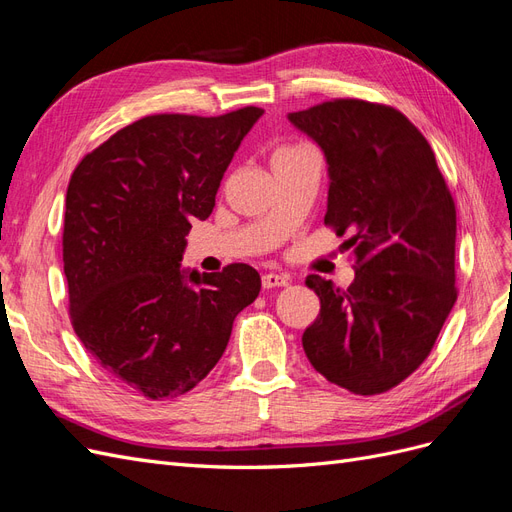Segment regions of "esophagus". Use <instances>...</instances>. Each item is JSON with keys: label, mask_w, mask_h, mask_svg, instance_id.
Wrapping results in <instances>:
<instances>
[{"label": "esophagus", "mask_w": 512, "mask_h": 512, "mask_svg": "<svg viewBox=\"0 0 512 512\" xmlns=\"http://www.w3.org/2000/svg\"><path fill=\"white\" fill-rule=\"evenodd\" d=\"M288 284L286 275H277V273H265L262 275V288H282Z\"/></svg>", "instance_id": "esophagus-1"}]
</instances>
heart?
Instances as JSON below:
<instances>
[{"label":"heart","mask_w":512,"mask_h":512,"mask_svg":"<svg viewBox=\"0 0 512 512\" xmlns=\"http://www.w3.org/2000/svg\"><path fill=\"white\" fill-rule=\"evenodd\" d=\"M303 147H286V149H280L277 153H288V151H301Z\"/></svg>","instance_id":"1"}]
</instances>
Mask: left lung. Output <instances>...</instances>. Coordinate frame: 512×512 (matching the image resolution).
Instances as JSON below:
<instances>
[{
    "instance_id": "1",
    "label": "left lung",
    "mask_w": 512,
    "mask_h": 512,
    "mask_svg": "<svg viewBox=\"0 0 512 512\" xmlns=\"http://www.w3.org/2000/svg\"><path fill=\"white\" fill-rule=\"evenodd\" d=\"M288 119L329 164L324 224L354 256L342 290L305 284L320 314L303 333L309 363L354 395H380L421 367L457 301V211L427 138L397 108L337 98Z\"/></svg>"
}]
</instances>
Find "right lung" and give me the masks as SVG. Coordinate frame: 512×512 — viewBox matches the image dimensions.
Wrapping results in <instances>:
<instances>
[{"label": "right lung", "mask_w": 512, "mask_h": 512, "mask_svg": "<svg viewBox=\"0 0 512 512\" xmlns=\"http://www.w3.org/2000/svg\"><path fill=\"white\" fill-rule=\"evenodd\" d=\"M262 108L218 117L162 113L115 132L79 162L64 215L70 322L98 365L162 401L192 391L224 354L232 322L260 292L254 267L183 271L194 220Z\"/></svg>", "instance_id": "1"}]
</instances>
